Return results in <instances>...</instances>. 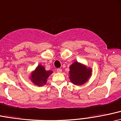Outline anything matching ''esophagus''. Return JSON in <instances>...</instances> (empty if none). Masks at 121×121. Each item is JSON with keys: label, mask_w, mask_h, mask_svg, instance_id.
<instances>
[{"label": "esophagus", "mask_w": 121, "mask_h": 121, "mask_svg": "<svg viewBox=\"0 0 121 121\" xmlns=\"http://www.w3.org/2000/svg\"><path fill=\"white\" fill-rule=\"evenodd\" d=\"M56 71H57V72H58V73H61V72L62 71V69H58L56 70Z\"/></svg>", "instance_id": "obj_1"}]
</instances>
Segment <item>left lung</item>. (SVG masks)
Masks as SVG:
<instances>
[{"mask_svg": "<svg viewBox=\"0 0 121 121\" xmlns=\"http://www.w3.org/2000/svg\"><path fill=\"white\" fill-rule=\"evenodd\" d=\"M70 79L76 85H81L87 82L91 74V69L75 62L70 67Z\"/></svg>", "mask_w": 121, "mask_h": 121, "instance_id": "left-lung-1", "label": "left lung"}]
</instances>
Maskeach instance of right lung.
Masks as SVG:
<instances>
[{
  "mask_svg": "<svg viewBox=\"0 0 121 121\" xmlns=\"http://www.w3.org/2000/svg\"><path fill=\"white\" fill-rule=\"evenodd\" d=\"M52 73V71H46L43 66L39 65L35 71L32 73L31 79L32 82L37 86H42L46 83L47 79Z\"/></svg>",
  "mask_w": 121,
  "mask_h": 121,
  "instance_id": "right-lung-1",
  "label": "right lung"
}]
</instances>
